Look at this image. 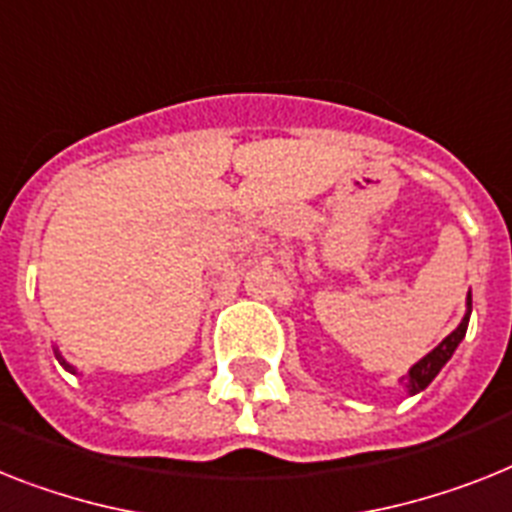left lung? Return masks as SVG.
Instances as JSON below:
<instances>
[{"label":"left lung","mask_w":512,"mask_h":512,"mask_svg":"<svg viewBox=\"0 0 512 512\" xmlns=\"http://www.w3.org/2000/svg\"><path fill=\"white\" fill-rule=\"evenodd\" d=\"M468 306H471V295H468ZM468 316H471V311H468L466 316H463V322H460V327L455 329V332H450V335L445 337V340L439 342L437 348L429 353V356H424L421 361L413 366L411 371H408V390H411V395H416V392L426 390L429 387V382H432L434 377L439 374V369L445 366L447 361H450V356L455 353V348H458V342L466 337V329H468Z\"/></svg>","instance_id":"left-lung-1"}]
</instances>
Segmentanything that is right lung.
<instances>
[{
    "mask_svg": "<svg viewBox=\"0 0 512 512\" xmlns=\"http://www.w3.org/2000/svg\"><path fill=\"white\" fill-rule=\"evenodd\" d=\"M65 369H70V366H67V363H65ZM70 371H73V369H70Z\"/></svg>",
    "mask_w": 512,
    "mask_h": 512,
    "instance_id": "1",
    "label": "right lung"
}]
</instances>
